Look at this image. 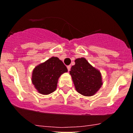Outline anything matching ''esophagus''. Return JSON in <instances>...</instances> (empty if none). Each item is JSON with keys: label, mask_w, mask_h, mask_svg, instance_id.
I'll use <instances>...</instances> for the list:
<instances>
[{"label": "esophagus", "mask_w": 133, "mask_h": 133, "mask_svg": "<svg viewBox=\"0 0 133 133\" xmlns=\"http://www.w3.org/2000/svg\"><path fill=\"white\" fill-rule=\"evenodd\" d=\"M67 68H68V70L69 71L71 69V65H68V66H67Z\"/></svg>", "instance_id": "obj_1"}]
</instances>
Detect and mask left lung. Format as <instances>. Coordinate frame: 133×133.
Masks as SVG:
<instances>
[{
  "label": "left lung",
  "instance_id": "left-lung-1",
  "mask_svg": "<svg viewBox=\"0 0 133 133\" xmlns=\"http://www.w3.org/2000/svg\"><path fill=\"white\" fill-rule=\"evenodd\" d=\"M71 74L76 90L84 96L94 95L102 85L101 73L91 66L84 58L75 60Z\"/></svg>",
  "mask_w": 133,
  "mask_h": 133
}]
</instances>
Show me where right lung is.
<instances>
[{
	"instance_id": "obj_1",
	"label": "right lung",
	"mask_w": 133,
	"mask_h": 133,
	"mask_svg": "<svg viewBox=\"0 0 133 133\" xmlns=\"http://www.w3.org/2000/svg\"><path fill=\"white\" fill-rule=\"evenodd\" d=\"M67 71L66 66L58 58L52 57L34 68L32 83L40 94L47 95L56 90L58 78Z\"/></svg>"
}]
</instances>
